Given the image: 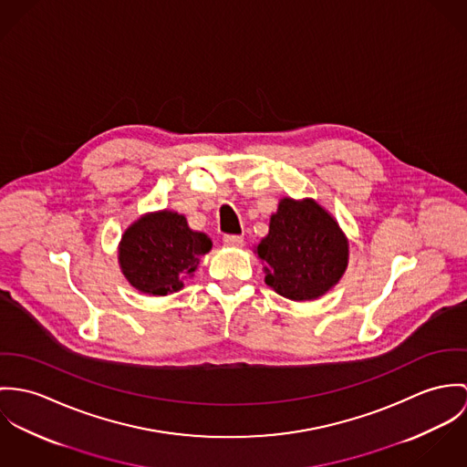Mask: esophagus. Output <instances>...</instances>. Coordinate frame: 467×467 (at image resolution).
Returning a JSON list of instances; mask_svg holds the SVG:
<instances>
[{
	"label": "esophagus",
	"instance_id": "esophagus-1",
	"mask_svg": "<svg viewBox=\"0 0 467 467\" xmlns=\"http://www.w3.org/2000/svg\"><path fill=\"white\" fill-rule=\"evenodd\" d=\"M223 244L227 247H242L244 245V236H240V234H225L223 236Z\"/></svg>",
	"mask_w": 467,
	"mask_h": 467
}]
</instances>
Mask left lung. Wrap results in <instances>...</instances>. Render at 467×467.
<instances>
[{
  "mask_svg": "<svg viewBox=\"0 0 467 467\" xmlns=\"http://www.w3.org/2000/svg\"><path fill=\"white\" fill-rule=\"evenodd\" d=\"M265 283L292 301H310L338 283L348 266V240L315 201L283 199L256 249Z\"/></svg>",
  "mask_w": 467,
  "mask_h": 467,
  "instance_id": "left-lung-1",
  "label": "left lung"
}]
</instances>
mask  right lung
<instances>
[{"label":"right lung","mask_w":467,"mask_h":467,"mask_svg":"<svg viewBox=\"0 0 467 467\" xmlns=\"http://www.w3.org/2000/svg\"><path fill=\"white\" fill-rule=\"evenodd\" d=\"M211 240L188 227L182 214L161 211L132 223L119 244V265L129 283L143 294L166 296L182 288Z\"/></svg>","instance_id":"right-lung-1"}]
</instances>
